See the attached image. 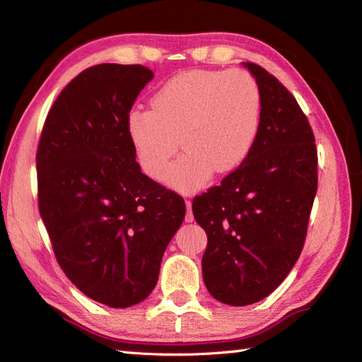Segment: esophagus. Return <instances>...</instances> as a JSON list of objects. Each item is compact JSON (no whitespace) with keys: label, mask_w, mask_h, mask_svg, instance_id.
Masks as SVG:
<instances>
[{"label":"esophagus","mask_w":362,"mask_h":362,"mask_svg":"<svg viewBox=\"0 0 362 362\" xmlns=\"http://www.w3.org/2000/svg\"><path fill=\"white\" fill-rule=\"evenodd\" d=\"M185 221H187V222H193V221H194L193 210H191V201H187V214H185Z\"/></svg>","instance_id":"esophagus-1"}]
</instances>
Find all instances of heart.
Listing matches in <instances>:
<instances>
[{
    "label": "heart",
    "mask_w": 362,
    "mask_h": 362,
    "mask_svg": "<svg viewBox=\"0 0 362 362\" xmlns=\"http://www.w3.org/2000/svg\"><path fill=\"white\" fill-rule=\"evenodd\" d=\"M261 95L243 70H189L174 76L152 98V109L135 107L126 129L144 174L160 179L177 151H185L165 173L180 191L202 187L213 173L240 166L255 141Z\"/></svg>",
    "instance_id": "b5f03b06"
}]
</instances>
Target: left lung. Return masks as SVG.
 I'll list each match as a JSON object with an SVG mask.
<instances>
[{"instance_id": "left-lung-1", "label": "left lung", "mask_w": 362, "mask_h": 362, "mask_svg": "<svg viewBox=\"0 0 362 362\" xmlns=\"http://www.w3.org/2000/svg\"><path fill=\"white\" fill-rule=\"evenodd\" d=\"M243 65L261 95L255 141L219 187L193 201L209 238L204 283L232 306L259 302L286 279L303 249L317 191L314 134L296 98L264 68Z\"/></svg>"}]
</instances>
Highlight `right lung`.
<instances>
[{
  "label": "right lung",
  "instance_id": "right-lung-1",
  "mask_svg": "<svg viewBox=\"0 0 362 362\" xmlns=\"http://www.w3.org/2000/svg\"><path fill=\"white\" fill-rule=\"evenodd\" d=\"M153 78L141 65L101 64L52 104L37 149L38 210L57 263L76 288L110 308L143 302L185 202L141 173L126 119Z\"/></svg>",
  "mask_w": 362,
  "mask_h": 362
}]
</instances>
